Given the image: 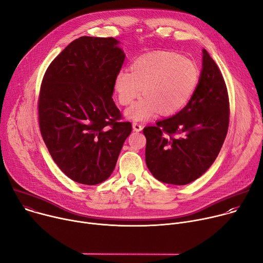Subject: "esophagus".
<instances>
[{"label":"esophagus","instance_id":"esophagus-1","mask_svg":"<svg viewBox=\"0 0 263 263\" xmlns=\"http://www.w3.org/2000/svg\"><path fill=\"white\" fill-rule=\"evenodd\" d=\"M132 126H133V130H134L135 132H139V131H141L142 129H144V127H142V125H140L139 123H136V122H133Z\"/></svg>","mask_w":263,"mask_h":263}]
</instances>
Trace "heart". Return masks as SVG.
Returning a JSON list of instances; mask_svg holds the SVG:
<instances>
[{
  "label": "heart",
  "instance_id": "1",
  "mask_svg": "<svg viewBox=\"0 0 263 263\" xmlns=\"http://www.w3.org/2000/svg\"><path fill=\"white\" fill-rule=\"evenodd\" d=\"M200 81L198 65L191 59L172 51H156L136 59L130 72L121 71L114 81L118 103L128 106L142 94L126 111L134 121H146L159 111L173 115L183 109L192 99Z\"/></svg>",
  "mask_w": 263,
  "mask_h": 263
}]
</instances>
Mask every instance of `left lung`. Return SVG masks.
I'll list each match as a JSON object with an SVG mask.
<instances>
[{"label":"left lung","mask_w":263,"mask_h":263,"mask_svg":"<svg viewBox=\"0 0 263 263\" xmlns=\"http://www.w3.org/2000/svg\"><path fill=\"white\" fill-rule=\"evenodd\" d=\"M198 87L172 117L144 128L146 163L161 182L183 185L199 178L218 156L226 139L230 103L217 64L202 50Z\"/></svg>","instance_id":"8db88e82"}]
</instances>
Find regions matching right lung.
I'll return each mask as SVG.
<instances>
[{
    "mask_svg": "<svg viewBox=\"0 0 263 263\" xmlns=\"http://www.w3.org/2000/svg\"><path fill=\"white\" fill-rule=\"evenodd\" d=\"M114 37L81 36L47 68L39 97L46 147L70 179L94 185L113 172L132 125L112 94L125 53Z\"/></svg>",
    "mask_w": 263,
    "mask_h": 263,
    "instance_id": "add662e5",
    "label": "right lung"
}]
</instances>
